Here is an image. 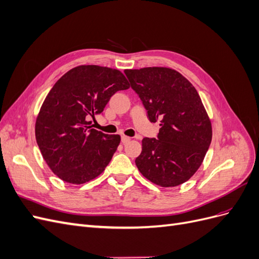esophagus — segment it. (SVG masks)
<instances>
[{
    "label": "esophagus",
    "mask_w": 259,
    "mask_h": 259,
    "mask_svg": "<svg viewBox=\"0 0 259 259\" xmlns=\"http://www.w3.org/2000/svg\"><path fill=\"white\" fill-rule=\"evenodd\" d=\"M121 140H122V143H123V144H126V143H128L130 140H131V137H127V136H122Z\"/></svg>",
    "instance_id": "34e87169"
}]
</instances>
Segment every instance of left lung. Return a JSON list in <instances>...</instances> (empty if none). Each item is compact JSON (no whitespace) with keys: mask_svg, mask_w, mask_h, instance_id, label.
Masks as SVG:
<instances>
[{"mask_svg":"<svg viewBox=\"0 0 259 259\" xmlns=\"http://www.w3.org/2000/svg\"><path fill=\"white\" fill-rule=\"evenodd\" d=\"M151 122L160 121L158 139L144 138L135 163L140 173L160 187L189 180L204 160L211 142V123L194 86L174 69L125 70Z\"/></svg>","mask_w":259,"mask_h":259,"instance_id":"1","label":"left lung"}]
</instances>
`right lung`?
<instances>
[{
	"label": "right lung",
	"instance_id": "add662e5",
	"mask_svg": "<svg viewBox=\"0 0 259 259\" xmlns=\"http://www.w3.org/2000/svg\"><path fill=\"white\" fill-rule=\"evenodd\" d=\"M128 88L120 70L96 65L77 66L55 83L35 121L37 146L55 175L81 185L103 173L121 137L92 128L90 120Z\"/></svg>",
	"mask_w": 259,
	"mask_h": 259
}]
</instances>
